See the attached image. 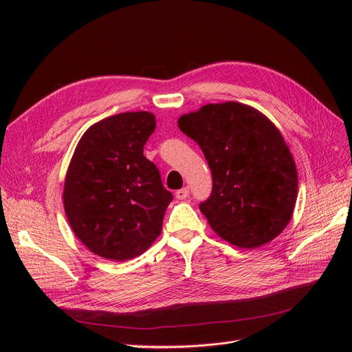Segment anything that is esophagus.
<instances>
[{
  "mask_svg": "<svg viewBox=\"0 0 352 352\" xmlns=\"http://www.w3.org/2000/svg\"><path fill=\"white\" fill-rule=\"evenodd\" d=\"M189 197V189L188 188H182L176 190V198L177 199H186Z\"/></svg>",
  "mask_w": 352,
  "mask_h": 352,
  "instance_id": "obj_1",
  "label": "esophagus"
}]
</instances>
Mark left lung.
Instances as JSON below:
<instances>
[{
	"label": "left lung",
	"mask_w": 352,
	"mask_h": 352,
	"mask_svg": "<svg viewBox=\"0 0 352 352\" xmlns=\"http://www.w3.org/2000/svg\"><path fill=\"white\" fill-rule=\"evenodd\" d=\"M177 126L199 145L211 170L212 192L199 206L211 229L248 250L280 235L294 214L298 173L269 117L226 101L180 116Z\"/></svg>",
	"instance_id": "1"
}]
</instances>
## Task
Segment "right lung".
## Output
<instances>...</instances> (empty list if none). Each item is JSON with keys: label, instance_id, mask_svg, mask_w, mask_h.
<instances>
[{"label": "right lung", "instance_id": "1", "mask_svg": "<svg viewBox=\"0 0 352 352\" xmlns=\"http://www.w3.org/2000/svg\"><path fill=\"white\" fill-rule=\"evenodd\" d=\"M155 124L150 111L105 117L89 126L74 148L63 204L74 235L102 258L138 257L162 233L173 195L144 155Z\"/></svg>", "mask_w": 352, "mask_h": 352}]
</instances>
